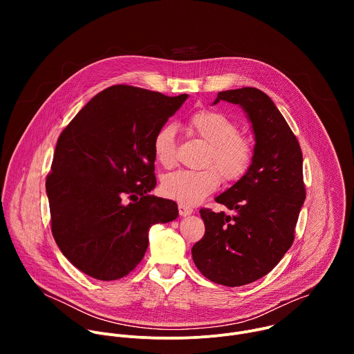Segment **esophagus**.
Wrapping results in <instances>:
<instances>
[{
  "label": "esophagus",
  "instance_id": "1",
  "mask_svg": "<svg viewBox=\"0 0 354 354\" xmlns=\"http://www.w3.org/2000/svg\"><path fill=\"white\" fill-rule=\"evenodd\" d=\"M178 210H179V216H182V217H186V216L193 213V209L190 206L185 205V203H179L178 205Z\"/></svg>",
  "mask_w": 354,
  "mask_h": 354
}]
</instances>
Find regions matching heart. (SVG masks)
<instances>
[{"mask_svg":"<svg viewBox=\"0 0 354 354\" xmlns=\"http://www.w3.org/2000/svg\"><path fill=\"white\" fill-rule=\"evenodd\" d=\"M187 127L209 144L203 158L206 168L200 171L179 169L165 175L161 180V192L165 197L180 203L196 205L217 190L221 176L228 182L241 179L252 164L254 147L248 137L239 133L238 123L218 111L194 112L187 120ZM175 148V127L165 124L153 140L157 162L165 168L172 167L176 161Z\"/></svg>","mask_w":354,"mask_h":354,"instance_id":"heart-1","label":"heart"}]
</instances>
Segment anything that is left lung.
<instances>
[{
	"label": "left lung",
	"mask_w": 354,
	"mask_h": 354,
	"mask_svg": "<svg viewBox=\"0 0 354 354\" xmlns=\"http://www.w3.org/2000/svg\"><path fill=\"white\" fill-rule=\"evenodd\" d=\"M248 115L255 134L254 158L246 174L216 201L232 212L201 209L205 236L192 248L196 268L209 280L238 287L266 276L294 241L306 200L302 153L273 100L258 88L218 92Z\"/></svg>",
	"instance_id": "left-lung-1"
}]
</instances>
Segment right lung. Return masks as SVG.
Masks as SVG:
<instances>
[{"mask_svg": "<svg viewBox=\"0 0 354 354\" xmlns=\"http://www.w3.org/2000/svg\"><path fill=\"white\" fill-rule=\"evenodd\" d=\"M187 96L113 85L62 131L46 192L55 241L82 273L127 276L144 258L151 225L178 217L175 201L149 194L153 140Z\"/></svg>", "mask_w": 354, "mask_h": 354, "instance_id": "1", "label": "right lung"}]
</instances>
